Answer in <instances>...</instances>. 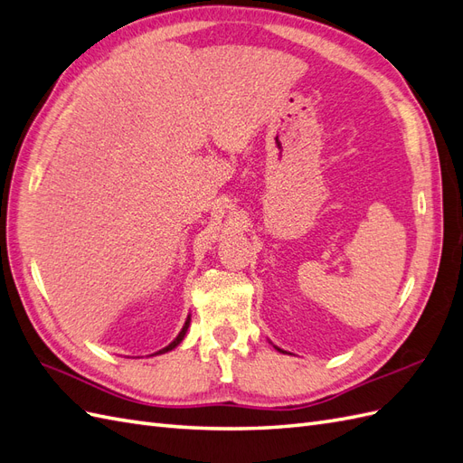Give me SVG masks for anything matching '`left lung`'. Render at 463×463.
Wrapping results in <instances>:
<instances>
[{
  "mask_svg": "<svg viewBox=\"0 0 463 463\" xmlns=\"http://www.w3.org/2000/svg\"><path fill=\"white\" fill-rule=\"evenodd\" d=\"M276 349H278V352H282V354H286V352H284V349H279V347H276Z\"/></svg>",
  "mask_w": 463,
  "mask_h": 463,
  "instance_id": "obj_1",
  "label": "left lung"
}]
</instances>
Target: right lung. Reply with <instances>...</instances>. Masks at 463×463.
<instances>
[{
	"mask_svg": "<svg viewBox=\"0 0 463 463\" xmlns=\"http://www.w3.org/2000/svg\"><path fill=\"white\" fill-rule=\"evenodd\" d=\"M189 322H191V317H187V320H185V325H184V328H181V332L177 334V338L170 344V345H165V347H162L160 352H156V354H165V352H172L174 347H177L179 344H181V340L185 338V334H187V328H189Z\"/></svg>",
	"mask_w": 463,
	"mask_h": 463,
	"instance_id": "1",
	"label": "right lung"
}]
</instances>
